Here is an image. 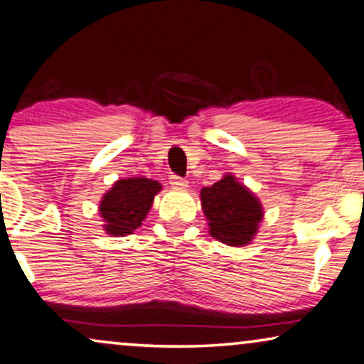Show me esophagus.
Here are the masks:
<instances>
[{"mask_svg":"<svg viewBox=\"0 0 364 364\" xmlns=\"http://www.w3.org/2000/svg\"><path fill=\"white\" fill-rule=\"evenodd\" d=\"M169 185L174 186V188H186L188 181L185 178L178 176V174H171V176H169Z\"/></svg>","mask_w":364,"mask_h":364,"instance_id":"esophagus-1","label":"esophagus"}]
</instances>
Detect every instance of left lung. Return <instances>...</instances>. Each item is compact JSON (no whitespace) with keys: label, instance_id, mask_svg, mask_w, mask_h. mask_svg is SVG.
<instances>
[{"label":"left lung","instance_id":"obj_1","mask_svg":"<svg viewBox=\"0 0 364 364\" xmlns=\"http://www.w3.org/2000/svg\"><path fill=\"white\" fill-rule=\"evenodd\" d=\"M203 211L210 235L230 246L248 245L263 218L259 201L231 174L201 190Z\"/></svg>","mask_w":364,"mask_h":364}]
</instances>
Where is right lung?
Segmentation results:
<instances>
[{
  "label": "right lung",
  "mask_w": 364,
  "mask_h": 364,
  "mask_svg": "<svg viewBox=\"0 0 364 364\" xmlns=\"http://www.w3.org/2000/svg\"><path fill=\"white\" fill-rule=\"evenodd\" d=\"M161 190L158 181L148 178L119 179L101 200L100 213L111 236L132 235L146 218L154 195Z\"/></svg>",
  "instance_id": "1"
}]
</instances>
